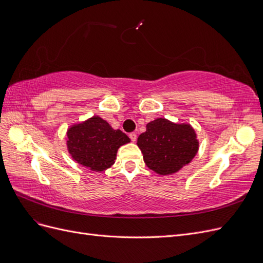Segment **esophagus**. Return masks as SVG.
Returning a JSON list of instances; mask_svg holds the SVG:
<instances>
[{"instance_id":"obj_1","label":"esophagus","mask_w":263,"mask_h":263,"mask_svg":"<svg viewBox=\"0 0 263 263\" xmlns=\"http://www.w3.org/2000/svg\"><path fill=\"white\" fill-rule=\"evenodd\" d=\"M129 138H130V140H132V141H136V139H137V135L135 134V133H130V134H129Z\"/></svg>"}]
</instances>
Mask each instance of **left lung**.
Listing matches in <instances>:
<instances>
[{
    "mask_svg": "<svg viewBox=\"0 0 263 263\" xmlns=\"http://www.w3.org/2000/svg\"><path fill=\"white\" fill-rule=\"evenodd\" d=\"M146 127V132L139 135L137 145L146 165L161 176L176 173L197 154L196 134L190 125L157 118Z\"/></svg>",
    "mask_w": 263,
    "mask_h": 263,
    "instance_id": "8db88e82",
    "label": "left lung"
}]
</instances>
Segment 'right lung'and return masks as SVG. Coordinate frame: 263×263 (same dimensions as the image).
Wrapping results in <instances>:
<instances>
[{"mask_svg":"<svg viewBox=\"0 0 263 263\" xmlns=\"http://www.w3.org/2000/svg\"><path fill=\"white\" fill-rule=\"evenodd\" d=\"M68 150L74 160L92 171H104L114 164L118 148L130 139L113 129L99 116L73 125L67 133Z\"/></svg>","mask_w":263,"mask_h":263,"instance_id":"add662e5","label":"right lung"}]
</instances>
